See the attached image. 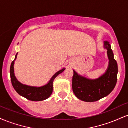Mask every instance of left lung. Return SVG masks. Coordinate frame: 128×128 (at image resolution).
Listing matches in <instances>:
<instances>
[{"mask_svg":"<svg viewBox=\"0 0 128 128\" xmlns=\"http://www.w3.org/2000/svg\"><path fill=\"white\" fill-rule=\"evenodd\" d=\"M104 47L107 49L109 66L106 73L99 78L92 80L79 75L73 70V91L79 99L84 102H92L99 100L110 94L115 88L117 80L118 66L114 58L111 45L105 42Z\"/></svg>","mask_w":128,"mask_h":128,"instance_id":"1","label":"left lung"}]
</instances>
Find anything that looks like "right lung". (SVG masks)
<instances>
[{"label":"right lung","instance_id":"right-lung-1","mask_svg":"<svg viewBox=\"0 0 128 128\" xmlns=\"http://www.w3.org/2000/svg\"><path fill=\"white\" fill-rule=\"evenodd\" d=\"M17 54L18 53L16 54L15 60L11 63V67H10V76H11V82L15 90L20 96L32 101H42L49 98L50 96L52 94L53 92V82H54V79L58 74L63 72L65 68H63L56 73L50 80L49 83L44 86H41V87H34V86H25L19 82L14 75V61L17 58Z\"/></svg>","mask_w":128,"mask_h":128}]
</instances>
